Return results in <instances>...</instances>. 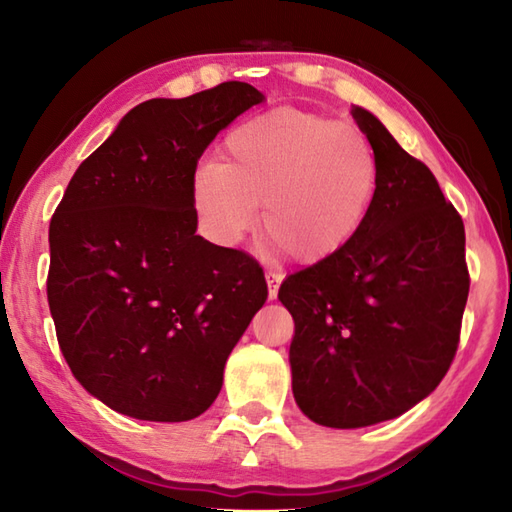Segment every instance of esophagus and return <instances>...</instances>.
<instances>
[{
	"mask_svg": "<svg viewBox=\"0 0 512 512\" xmlns=\"http://www.w3.org/2000/svg\"><path fill=\"white\" fill-rule=\"evenodd\" d=\"M266 284H268V299H275L279 293V284H282V275L266 273Z\"/></svg>",
	"mask_w": 512,
	"mask_h": 512,
	"instance_id": "esophagus-1",
	"label": "esophagus"
}]
</instances>
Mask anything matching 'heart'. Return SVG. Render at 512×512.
<instances>
[{"mask_svg": "<svg viewBox=\"0 0 512 512\" xmlns=\"http://www.w3.org/2000/svg\"><path fill=\"white\" fill-rule=\"evenodd\" d=\"M382 166L362 128L299 108H275L235 126L217 164L190 179L199 230L237 246L257 226L299 264H322L362 233Z\"/></svg>", "mask_w": 512, "mask_h": 512, "instance_id": "b5f03b06", "label": "heart"}]
</instances>
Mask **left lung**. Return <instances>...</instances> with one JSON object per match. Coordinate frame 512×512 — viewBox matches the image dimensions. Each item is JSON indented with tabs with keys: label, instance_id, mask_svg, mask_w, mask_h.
Segmentation results:
<instances>
[{
	"label": "left lung",
	"instance_id": "left-lung-1",
	"mask_svg": "<svg viewBox=\"0 0 512 512\" xmlns=\"http://www.w3.org/2000/svg\"><path fill=\"white\" fill-rule=\"evenodd\" d=\"M353 117L382 179L366 226L342 253L288 275L293 395L330 428H362L422 402L453 364L470 275L464 222L430 168L375 115Z\"/></svg>",
	"mask_w": 512,
	"mask_h": 512
}]
</instances>
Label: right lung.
<instances>
[{"instance_id":"add662e5","label":"right lung","mask_w":512,"mask_h":512,"mask_svg":"<svg viewBox=\"0 0 512 512\" xmlns=\"http://www.w3.org/2000/svg\"><path fill=\"white\" fill-rule=\"evenodd\" d=\"M264 95L224 82L135 106L88 155L50 219L46 293L59 348L90 395L146 422H186L264 306V270L195 235L206 146Z\"/></svg>"}]
</instances>
